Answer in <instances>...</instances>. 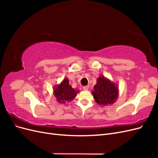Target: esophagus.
Returning <instances> with one entry per match:
<instances>
[{
	"instance_id": "34e87169",
	"label": "esophagus",
	"mask_w": 158,
	"mask_h": 158,
	"mask_svg": "<svg viewBox=\"0 0 158 158\" xmlns=\"http://www.w3.org/2000/svg\"><path fill=\"white\" fill-rule=\"evenodd\" d=\"M88 88H89V87L87 86V85H85V86H84V87H83V89L85 90V91H87V90L88 89Z\"/></svg>"
}]
</instances>
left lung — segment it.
<instances>
[{"instance_id": "8db88e82", "label": "left lung", "mask_w": 158, "mask_h": 158, "mask_svg": "<svg viewBox=\"0 0 158 158\" xmlns=\"http://www.w3.org/2000/svg\"><path fill=\"white\" fill-rule=\"evenodd\" d=\"M118 87L113 81L103 76H99L92 94L95 102L100 106H111L118 98Z\"/></svg>"}]
</instances>
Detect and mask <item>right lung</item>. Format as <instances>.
I'll list each match as a JSON object with an SVG mask.
<instances>
[{
    "label": "right lung",
    "instance_id": "1",
    "mask_svg": "<svg viewBox=\"0 0 158 158\" xmlns=\"http://www.w3.org/2000/svg\"><path fill=\"white\" fill-rule=\"evenodd\" d=\"M78 92L79 90L72 88L67 78H64L59 84L53 88V95L56 98V101L61 104L73 101Z\"/></svg>",
    "mask_w": 158,
    "mask_h": 158
}]
</instances>
